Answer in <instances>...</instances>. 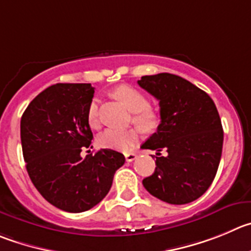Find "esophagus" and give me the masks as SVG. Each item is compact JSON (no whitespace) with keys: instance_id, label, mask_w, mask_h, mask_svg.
I'll return each mask as SVG.
<instances>
[{"instance_id":"34e87169","label":"esophagus","mask_w":251,"mask_h":251,"mask_svg":"<svg viewBox=\"0 0 251 251\" xmlns=\"http://www.w3.org/2000/svg\"><path fill=\"white\" fill-rule=\"evenodd\" d=\"M137 154L133 153V152H128V153H125V158L127 162H132L133 160H136Z\"/></svg>"}]
</instances>
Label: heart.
Returning <instances> with one entry per match:
<instances>
[{
  "instance_id": "1",
  "label": "heart",
  "mask_w": 251,
  "mask_h": 251,
  "mask_svg": "<svg viewBox=\"0 0 251 251\" xmlns=\"http://www.w3.org/2000/svg\"><path fill=\"white\" fill-rule=\"evenodd\" d=\"M114 95L121 104L125 105L131 112H135L133 123L142 130H153L158 124V115L150 109V101L145 94L137 89L128 85L118 86L112 91ZM86 119L91 127L99 126V100L94 98L88 106ZM137 140V133L132 130L120 131L114 128H107L98 137L99 146L112 150H128Z\"/></svg>"
}]
</instances>
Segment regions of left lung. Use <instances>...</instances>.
<instances>
[{
  "label": "left lung",
  "mask_w": 251,
  "mask_h": 251,
  "mask_svg": "<svg viewBox=\"0 0 251 251\" xmlns=\"http://www.w3.org/2000/svg\"><path fill=\"white\" fill-rule=\"evenodd\" d=\"M137 83L160 101L161 115L157 131L141 146L157 151L154 172L142 184L170 204L193 202L209 188L221 162L224 133L214 101L170 73L145 75ZM162 149L169 153L166 158L159 153Z\"/></svg>",
  "instance_id": "left-lung-1"
}]
</instances>
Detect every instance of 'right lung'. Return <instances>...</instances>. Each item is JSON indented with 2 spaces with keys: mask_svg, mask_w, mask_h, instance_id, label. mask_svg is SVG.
Listing matches in <instances>:
<instances>
[{
  "mask_svg": "<svg viewBox=\"0 0 251 251\" xmlns=\"http://www.w3.org/2000/svg\"><path fill=\"white\" fill-rule=\"evenodd\" d=\"M93 97L90 84H55L38 94L21 119L30 181L44 200L65 212H85L101 202L125 163L123 153L110 149L80 156L93 140L86 119Z\"/></svg>",
  "mask_w": 251,
  "mask_h": 251,
  "instance_id": "1",
  "label": "right lung"
}]
</instances>
